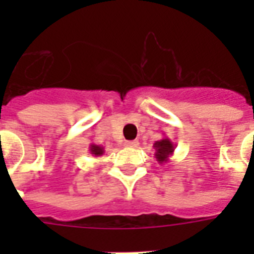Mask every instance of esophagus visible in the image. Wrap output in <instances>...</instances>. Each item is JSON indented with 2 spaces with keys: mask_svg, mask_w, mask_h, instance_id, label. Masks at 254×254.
<instances>
[{
  "mask_svg": "<svg viewBox=\"0 0 254 254\" xmlns=\"http://www.w3.org/2000/svg\"><path fill=\"white\" fill-rule=\"evenodd\" d=\"M125 146H127V147H137V146H138V141H127V142H125Z\"/></svg>",
  "mask_w": 254,
  "mask_h": 254,
  "instance_id": "1",
  "label": "esophagus"
}]
</instances>
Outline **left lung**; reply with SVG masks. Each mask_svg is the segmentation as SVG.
Masks as SVG:
<instances>
[{
    "label": "left lung",
    "instance_id": "left-lung-1",
    "mask_svg": "<svg viewBox=\"0 0 254 254\" xmlns=\"http://www.w3.org/2000/svg\"><path fill=\"white\" fill-rule=\"evenodd\" d=\"M154 147V157L157 158L161 165L162 163H167L170 161V157L174 154V150H175V146L174 143L170 141V138L165 137V138L159 139V141H155V143L153 145Z\"/></svg>",
    "mask_w": 254,
    "mask_h": 254
}]
</instances>
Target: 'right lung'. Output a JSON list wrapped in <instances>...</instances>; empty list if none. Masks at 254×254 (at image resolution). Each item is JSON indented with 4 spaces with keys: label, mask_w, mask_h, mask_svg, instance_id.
<instances>
[{
    "label": "right lung",
    "mask_w": 254,
    "mask_h": 254,
    "mask_svg": "<svg viewBox=\"0 0 254 254\" xmlns=\"http://www.w3.org/2000/svg\"><path fill=\"white\" fill-rule=\"evenodd\" d=\"M89 153L95 157H101L104 154V147L100 146V145H95V143H91L89 145Z\"/></svg>",
    "instance_id": "obj_1"
}]
</instances>
